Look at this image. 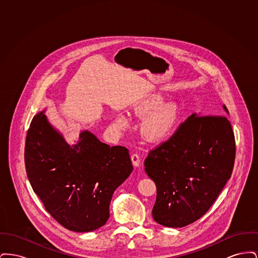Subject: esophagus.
Returning <instances> with one entry per match:
<instances>
[{
	"label": "esophagus",
	"instance_id": "34e87169",
	"mask_svg": "<svg viewBox=\"0 0 258 258\" xmlns=\"http://www.w3.org/2000/svg\"><path fill=\"white\" fill-rule=\"evenodd\" d=\"M131 159H132L133 164L135 165V167H139V166H140L141 159H140L139 155H137V154H133V155H132V157H131Z\"/></svg>",
	"mask_w": 258,
	"mask_h": 258
}]
</instances>
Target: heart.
<instances>
[{"label":"heart","instance_id":"obj_1","mask_svg":"<svg viewBox=\"0 0 258 258\" xmlns=\"http://www.w3.org/2000/svg\"><path fill=\"white\" fill-rule=\"evenodd\" d=\"M165 96L152 94L142 98L132 107V114L144 118L140 124V135L149 143L167 141L176 131L182 117L181 107L177 102H165ZM118 131H125L131 126V120L123 114H118L114 120Z\"/></svg>","mask_w":258,"mask_h":258}]
</instances>
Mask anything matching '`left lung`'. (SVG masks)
I'll return each mask as SVG.
<instances>
[{"label": "left lung", "mask_w": 258, "mask_h": 258, "mask_svg": "<svg viewBox=\"0 0 258 258\" xmlns=\"http://www.w3.org/2000/svg\"><path fill=\"white\" fill-rule=\"evenodd\" d=\"M222 110L228 113L226 106ZM224 112L194 113L169 140L150 151L145 171L157 185L152 211L163 226L183 227L200 219L230 179L235 137Z\"/></svg>", "instance_id": "1"}]
</instances>
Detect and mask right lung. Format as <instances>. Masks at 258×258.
<instances>
[{
	"instance_id": "add662e5",
	"label": "right lung",
	"mask_w": 258,
	"mask_h": 258,
	"mask_svg": "<svg viewBox=\"0 0 258 258\" xmlns=\"http://www.w3.org/2000/svg\"><path fill=\"white\" fill-rule=\"evenodd\" d=\"M44 112L33 118L26 137L30 184L63 227L75 232L96 230L109 218L113 192L134 169L128 150L110 147L89 131L70 145Z\"/></svg>"
}]
</instances>
